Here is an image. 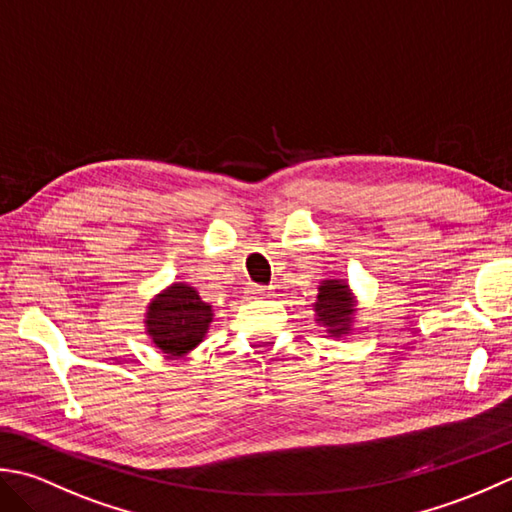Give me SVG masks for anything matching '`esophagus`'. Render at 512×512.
Segmentation results:
<instances>
[{
    "mask_svg": "<svg viewBox=\"0 0 512 512\" xmlns=\"http://www.w3.org/2000/svg\"><path fill=\"white\" fill-rule=\"evenodd\" d=\"M249 294H254V296H267V287H252V289H249Z\"/></svg>",
    "mask_w": 512,
    "mask_h": 512,
    "instance_id": "1",
    "label": "esophagus"
}]
</instances>
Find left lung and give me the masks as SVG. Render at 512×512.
<instances>
[{
  "instance_id": "8db88e82",
  "label": "left lung",
  "mask_w": 512,
  "mask_h": 512,
  "mask_svg": "<svg viewBox=\"0 0 512 512\" xmlns=\"http://www.w3.org/2000/svg\"><path fill=\"white\" fill-rule=\"evenodd\" d=\"M356 305L358 300L344 280H322L318 285V298L314 302L316 322L327 327L331 336L340 338L353 329V318H356L358 311Z\"/></svg>"
}]
</instances>
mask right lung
Returning a JSON list of instances; mask_svg holds the SVG:
<instances>
[{"mask_svg": "<svg viewBox=\"0 0 512 512\" xmlns=\"http://www.w3.org/2000/svg\"><path fill=\"white\" fill-rule=\"evenodd\" d=\"M214 309L198 291L185 283H172L156 294L145 311V333L170 358H181L203 342Z\"/></svg>", "mask_w": 512, "mask_h": 512, "instance_id": "right-lung-1", "label": "right lung"}]
</instances>
